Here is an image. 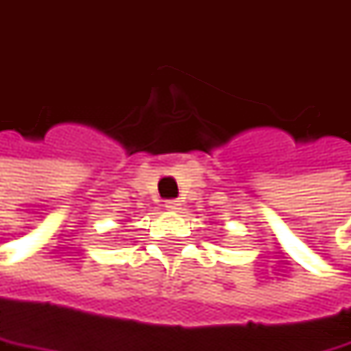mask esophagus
I'll return each mask as SVG.
<instances>
[{
  "instance_id": "esophagus-1",
  "label": "esophagus",
  "mask_w": 351,
  "mask_h": 351,
  "mask_svg": "<svg viewBox=\"0 0 351 351\" xmlns=\"http://www.w3.org/2000/svg\"><path fill=\"white\" fill-rule=\"evenodd\" d=\"M165 208H169V210H180V200H176V198L167 200V202H165Z\"/></svg>"
}]
</instances>
